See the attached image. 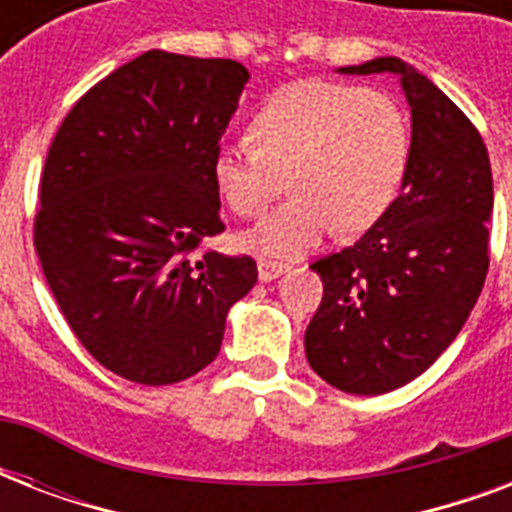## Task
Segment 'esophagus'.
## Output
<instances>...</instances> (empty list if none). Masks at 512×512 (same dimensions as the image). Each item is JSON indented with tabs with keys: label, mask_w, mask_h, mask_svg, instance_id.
Returning <instances> with one entry per match:
<instances>
[{
	"label": "esophagus",
	"mask_w": 512,
	"mask_h": 512,
	"mask_svg": "<svg viewBox=\"0 0 512 512\" xmlns=\"http://www.w3.org/2000/svg\"><path fill=\"white\" fill-rule=\"evenodd\" d=\"M284 271H287V263L268 260V257H260V260H257V276H260V281H273Z\"/></svg>",
	"instance_id": "obj_1"
}]
</instances>
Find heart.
I'll use <instances>...</instances> for the list:
<instances>
[{
    "label": "heart",
    "mask_w": 512,
    "mask_h": 512,
    "mask_svg": "<svg viewBox=\"0 0 512 512\" xmlns=\"http://www.w3.org/2000/svg\"><path fill=\"white\" fill-rule=\"evenodd\" d=\"M252 135L217 148L215 180L236 215L255 217L289 177L295 193L247 233L265 255H303L335 225L366 231L388 212L412 159V124L398 98L327 79L273 92L252 116Z\"/></svg>",
    "instance_id": "heart-1"
}]
</instances>
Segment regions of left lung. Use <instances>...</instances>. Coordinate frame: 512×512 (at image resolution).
<instances>
[{
    "mask_svg": "<svg viewBox=\"0 0 512 512\" xmlns=\"http://www.w3.org/2000/svg\"><path fill=\"white\" fill-rule=\"evenodd\" d=\"M342 74H398L412 108V159L388 212L311 265L324 297L305 329L321 380L380 396L420 377L468 321L489 271L492 164L481 132L401 58Z\"/></svg>",
    "mask_w": 512,
    "mask_h": 512,
    "instance_id": "8db88e82",
    "label": "left lung"
}]
</instances>
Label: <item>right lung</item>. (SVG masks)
Masks as SVG:
<instances>
[{"label": "right lung", "mask_w": 512, "mask_h": 512, "mask_svg": "<svg viewBox=\"0 0 512 512\" xmlns=\"http://www.w3.org/2000/svg\"><path fill=\"white\" fill-rule=\"evenodd\" d=\"M249 71L148 50L100 79L52 138L34 247L60 313L124 380L172 385L212 364L257 281L225 231L215 154Z\"/></svg>", "instance_id": "right-lung-1"}]
</instances>
